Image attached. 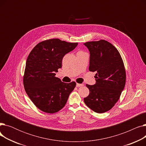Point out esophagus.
<instances>
[{"mask_svg":"<svg viewBox=\"0 0 146 146\" xmlns=\"http://www.w3.org/2000/svg\"><path fill=\"white\" fill-rule=\"evenodd\" d=\"M84 85L83 84H80V83H76V86L77 87H81L83 86Z\"/></svg>","mask_w":146,"mask_h":146,"instance_id":"obj_1","label":"esophagus"}]
</instances>
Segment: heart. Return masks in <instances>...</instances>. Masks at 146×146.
Listing matches in <instances>:
<instances>
[{
    "label": "heart",
    "instance_id": "obj_1",
    "mask_svg": "<svg viewBox=\"0 0 146 146\" xmlns=\"http://www.w3.org/2000/svg\"><path fill=\"white\" fill-rule=\"evenodd\" d=\"M80 52H82V51H80Z\"/></svg>",
    "mask_w": 146,
    "mask_h": 146
}]
</instances>
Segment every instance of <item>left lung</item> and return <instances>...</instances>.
<instances>
[{"label": "left lung", "instance_id": "obj_1", "mask_svg": "<svg viewBox=\"0 0 146 146\" xmlns=\"http://www.w3.org/2000/svg\"><path fill=\"white\" fill-rule=\"evenodd\" d=\"M84 45L90 52L89 71L96 73L95 85H86L89 95L84 102L94 112L104 113L117 103L125 87L124 64L119 51L107 41H90Z\"/></svg>", "mask_w": 146, "mask_h": 146}]
</instances>
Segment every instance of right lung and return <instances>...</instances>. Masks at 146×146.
Listing matches in <instances>:
<instances>
[{
	"label": "right lung",
	"mask_w": 146,
	"mask_h": 146,
	"mask_svg": "<svg viewBox=\"0 0 146 146\" xmlns=\"http://www.w3.org/2000/svg\"><path fill=\"white\" fill-rule=\"evenodd\" d=\"M78 44L53 38L39 42L30 52L23 82L28 96L41 111L54 113L65 106L76 83L62 82L55 72L61 67L63 57Z\"/></svg>",
	"instance_id": "right-lung-1"
}]
</instances>
